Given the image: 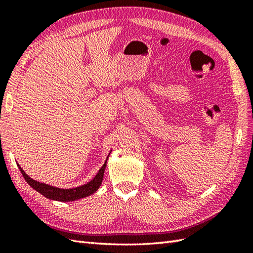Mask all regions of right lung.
Instances as JSON below:
<instances>
[{
    "instance_id": "obj_1",
    "label": "right lung",
    "mask_w": 253,
    "mask_h": 253,
    "mask_svg": "<svg viewBox=\"0 0 253 253\" xmlns=\"http://www.w3.org/2000/svg\"><path fill=\"white\" fill-rule=\"evenodd\" d=\"M110 153H109V155H110ZM109 155H107L103 166H102V168L99 169L98 174L94 176V178L91 179L89 182H87V184L82 185L79 187H75V188H69V189H63V188L54 187V186L44 184V182H40V181L32 179L30 176H28L25 173V170L20 168L19 164H17V165L20 169V173L23 174L26 181L28 182L29 186L34 188L36 191L41 193L42 196H44L47 199H51V200L61 201V202H69V201L79 200V199H82V198L88 197L90 195H92V193H94L96 190L99 189L101 184H102V180H103L104 170L106 168V163H107V159H109Z\"/></svg>"
}]
</instances>
